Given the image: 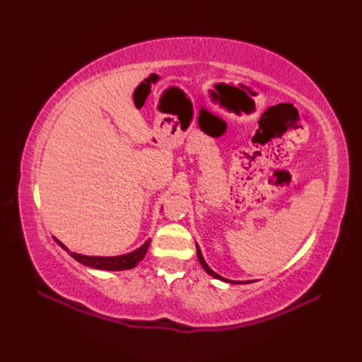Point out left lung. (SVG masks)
I'll use <instances>...</instances> for the list:
<instances>
[{
  "label": "left lung",
  "instance_id": "left-lung-1",
  "mask_svg": "<svg viewBox=\"0 0 362 362\" xmlns=\"http://www.w3.org/2000/svg\"><path fill=\"white\" fill-rule=\"evenodd\" d=\"M196 250H198V258H199V262H201V266L204 267V270L208 273V275H211V276H214L216 279H221V281H228V279H225V278H222L221 275H217L216 272H213L210 267H208V264L205 262V259H204V257H202V254H201V249L196 246ZM228 282H233V284H242V282H237V281H228ZM250 282V281H249ZM245 284H247V281L245 282Z\"/></svg>",
  "mask_w": 362,
  "mask_h": 362
}]
</instances>
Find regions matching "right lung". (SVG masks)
Listing matches in <instances>:
<instances>
[{
	"label": "right lung",
	"instance_id": "add662e5",
	"mask_svg": "<svg viewBox=\"0 0 362 362\" xmlns=\"http://www.w3.org/2000/svg\"><path fill=\"white\" fill-rule=\"evenodd\" d=\"M56 242L64 250L69 252V249L63 243H60L59 240H56ZM149 243H151V240H148L144 246H140L134 252H129V254L119 255V257H87V255H81V254H75V252H69V255L87 267H93V269H100V270H127V269L136 267L139 262L145 258Z\"/></svg>",
	"mask_w": 362,
	"mask_h": 362
}]
</instances>
